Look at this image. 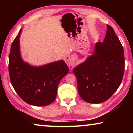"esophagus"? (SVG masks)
Returning a JSON list of instances; mask_svg holds the SVG:
<instances>
[{
	"label": "esophagus",
	"instance_id": "34e87169",
	"mask_svg": "<svg viewBox=\"0 0 133 133\" xmlns=\"http://www.w3.org/2000/svg\"><path fill=\"white\" fill-rule=\"evenodd\" d=\"M66 62L67 64L69 67H73V64L75 63L76 60V56L75 55H72L71 56H66Z\"/></svg>",
	"mask_w": 133,
	"mask_h": 133
}]
</instances>
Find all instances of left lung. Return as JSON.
I'll use <instances>...</instances> for the list:
<instances>
[{"mask_svg": "<svg viewBox=\"0 0 133 133\" xmlns=\"http://www.w3.org/2000/svg\"><path fill=\"white\" fill-rule=\"evenodd\" d=\"M103 43H97L93 55L73 69L77 89L83 100L101 103L107 100L120 86L124 72L122 44L113 28L107 25Z\"/></svg>", "mask_w": 133, "mask_h": 133, "instance_id": "1", "label": "left lung"}]
</instances>
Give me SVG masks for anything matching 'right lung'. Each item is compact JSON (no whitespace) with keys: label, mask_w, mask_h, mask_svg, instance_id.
<instances>
[{"label":"right lung","mask_w":133,"mask_h":133,"mask_svg":"<svg viewBox=\"0 0 133 133\" xmlns=\"http://www.w3.org/2000/svg\"><path fill=\"white\" fill-rule=\"evenodd\" d=\"M21 29L12 42L9 60L11 83L22 100L30 105L44 106L50 104L56 97L58 85L69 71L63 61L41 67H33L22 59L19 48Z\"/></svg>","instance_id":"right-lung-1"}]
</instances>
